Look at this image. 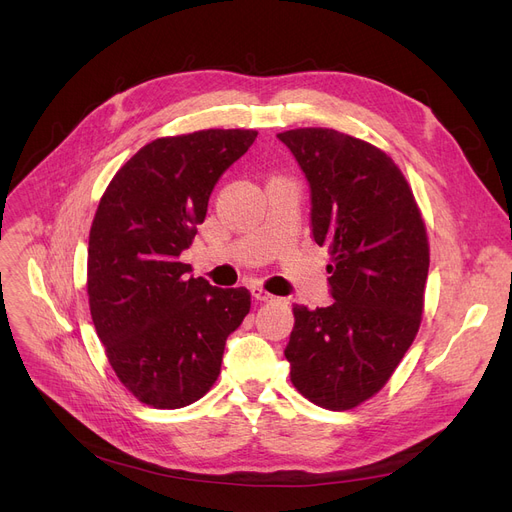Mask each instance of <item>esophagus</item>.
Instances as JSON below:
<instances>
[{"mask_svg":"<svg viewBox=\"0 0 512 512\" xmlns=\"http://www.w3.org/2000/svg\"><path fill=\"white\" fill-rule=\"evenodd\" d=\"M251 292H253V297L257 299V301H263V303H270V301H276V297L274 294H270L267 290H263L261 286H253L251 288Z\"/></svg>","mask_w":512,"mask_h":512,"instance_id":"1","label":"esophagus"}]
</instances>
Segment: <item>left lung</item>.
Wrapping results in <instances>:
<instances>
[{"label":"left lung","mask_w":512,"mask_h":512,"mask_svg":"<svg viewBox=\"0 0 512 512\" xmlns=\"http://www.w3.org/2000/svg\"><path fill=\"white\" fill-rule=\"evenodd\" d=\"M278 139L311 188V232L328 247L334 303L294 305L290 382L313 405L346 411L380 392L413 344L429 245L409 182L378 147L332 128Z\"/></svg>","instance_id":"left-lung-1"}]
</instances>
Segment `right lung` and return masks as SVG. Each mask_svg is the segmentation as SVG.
I'll list each match as a JSON object with an SVG mask.
<instances>
[{"mask_svg":"<svg viewBox=\"0 0 512 512\" xmlns=\"http://www.w3.org/2000/svg\"><path fill=\"white\" fill-rule=\"evenodd\" d=\"M255 130L209 128L155 139L107 184L89 234L91 317L118 380L155 409H182L220 375L226 338L251 309L247 288L188 278L215 182Z\"/></svg>","mask_w":512,"mask_h":512,"instance_id":"add662e5","label":"right lung"}]
</instances>
